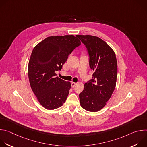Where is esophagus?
<instances>
[{
	"instance_id": "34e87169",
	"label": "esophagus",
	"mask_w": 147,
	"mask_h": 147,
	"mask_svg": "<svg viewBox=\"0 0 147 147\" xmlns=\"http://www.w3.org/2000/svg\"><path fill=\"white\" fill-rule=\"evenodd\" d=\"M71 84L72 88H74V87L76 86V85L77 84V83H76V82H72L71 83Z\"/></svg>"
}]
</instances>
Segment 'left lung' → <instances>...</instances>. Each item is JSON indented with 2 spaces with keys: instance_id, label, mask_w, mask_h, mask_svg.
<instances>
[{
  "instance_id": "obj_1",
  "label": "left lung",
  "mask_w": 147,
  "mask_h": 147,
  "mask_svg": "<svg viewBox=\"0 0 147 147\" xmlns=\"http://www.w3.org/2000/svg\"><path fill=\"white\" fill-rule=\"evenodd\" d=\"M84 44L90 56V66L93 70L92 79L85 83L79 94L81 107L96 112L106 105L116 84L117 65L112 48L99 37L89 35L77 36Z\"/></svg>"
}]
</instances>
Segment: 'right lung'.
Returning <instances> with one entry per match:
<instances>
[{
	"mask_svg": "<svg viewBox=\"0 0 147 147\" xmlns=\"http://www.w3.org/2000/svg\"><path fill=\"white\" fill-rule=\"evenodd\" d=\"M81 44L73 35L51 36L33 49L28 66L31 88L38 102L47 109L61 107L71 88V83L56 76L68 56Z\"/></svg>",
	"mask_w": 147,
	"mask_h": 147,
	"instance_id": "obj_1",
	"label": "right lung"
}]
</instances>
